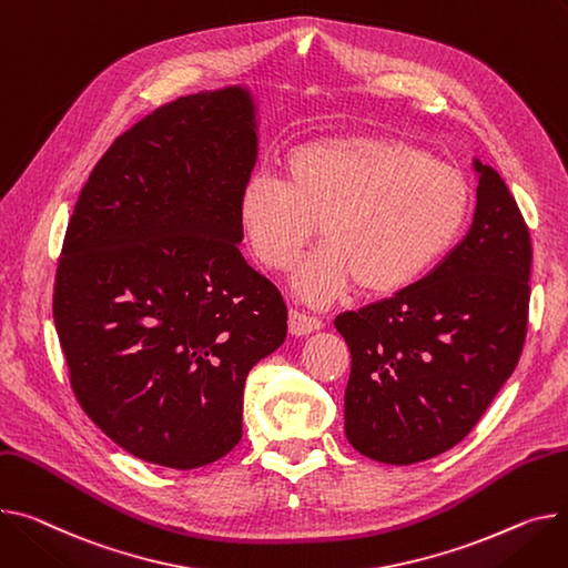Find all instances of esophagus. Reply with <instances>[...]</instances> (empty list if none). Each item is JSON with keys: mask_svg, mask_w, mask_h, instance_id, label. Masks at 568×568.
<instances>
[{"mask_svg": "<svg viewBox=\"0 0 568 568\" xmlns=\"http://www.w3.org/2000/svg\"><path fill=\"white\" fill-rule=\"evenodd\" d=\"M320 328H322L320 317H313V315H308L304 311H296V308L290 311V333L292 335H308Z\"/></svg>", "mask_w": 568, "mask_h": 568, "instance_id": "1", "label": "esophagus"}]
</instances>
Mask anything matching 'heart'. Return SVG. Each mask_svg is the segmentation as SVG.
Wrapping results in <instances>:
<instances>
[{"label":"heart","instance_id":"b5f03b06","mask_svg":"<svg viewBox=\"0 0 568 568\" xmlns=\"http://www.w3.org/2000/svg\"><path fill=\"white\" fill-rule=\"evenodd\" d=\"M285 182L251 173L237 194L242 240L264 270L287 272L317 233L324 244L301 264L296 294L324 306L352 283L390 296L425 278L462 240L470 180L455 164L390 134H331L292 148Z\"/></svg>","mask_w":568,"mask_h":568}]
</instances>
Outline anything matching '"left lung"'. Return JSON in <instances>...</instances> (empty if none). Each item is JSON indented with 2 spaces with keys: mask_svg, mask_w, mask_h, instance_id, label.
Wrapping results in <instances>:
<instances>
[{
  "mask_svg": "<svg viewBox=\"0 0 568 568\" xmlns=\"http://www.w3.org/2000/svg\"><path fill=\"white\" fill-rule=\"evenodd\" d=\"M475 169L468 235L408 290L333 322L352 354L345 434L374 462L406 466L455 447L520 358L530 231L505 180Z\"/></svg>",
  "mask_w": 568,
  "mask_h": 568,
  "instance_id": "8db88e82",
  "label": "left lung"
}]
</instances>
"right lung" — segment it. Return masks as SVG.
Here are the masks:
<instances>
[{
    "mask_svg": "<svg viewBox=\"0 0 568 568\" xmlns=\"http://www.w3.org/2000/svg\"><path fill=\"white\" fill-rule=\"evenodd\" d=\"M253 164L251 95H184L116 136L68 221L52 313L70 388L143 462L229 455L246 374L285 339L278 287L237 246Z\"/></svg>",
    "mask_w": 568,
    "mask_h": 568,
    "instance_id": "1",
    "label": "right lung"
}]
</instances>
